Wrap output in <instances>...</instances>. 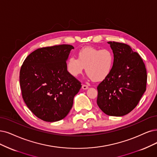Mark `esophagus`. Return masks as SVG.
<instances>
[{"mask_svg":"<svg viewBox=\"0 0 157 157\" xmlns=\"http://www.w3.org/2000/svg\"><path fill=\"white\" fill-rule=\"evenodd\" d=\"M88 88H89V86L87 85H82V89L83 90H86V89H87Z\"/></svg>","mask_w":157,"mask_h":157,"instance_id":"obj_1","label":"esophagus"}]
</instances>
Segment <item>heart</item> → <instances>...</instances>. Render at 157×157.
<instances>
[{
	"label": "heart",
	"mask_w": 157,
	"mask_h": 157,
	"mask_svg": "<svg viewBox=\"0 0 157 157\" xmlns=\"http://www.w3.org/2000/svg\"><path fill=\"white\" fill-rule=\"evenodd\" d=\"M78 59L70 57L66 63L68 73L77 78L85 68L89 77L98 82L106 78L114 67V57L113 52L109 49L100 50L88 46L78 52Z\"/></svg>",
	"instance_id": "obj_1"
}]
</instances>
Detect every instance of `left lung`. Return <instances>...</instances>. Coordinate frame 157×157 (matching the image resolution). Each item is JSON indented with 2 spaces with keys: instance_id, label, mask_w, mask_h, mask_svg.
Listing matches in <instances>:
<instances>
[{
  "instance_id": "obj_1",
  "label": "left lung",
  "mask_w": 157,
  "mask_h": 157,
  "mask_svg": "<svg viewBox=\"0 0 157 157\" xmlns=\"http://www.w3.org/2000/svg\"><path fill=\"white\" fill-rule=\"evenodd\" d=\"M108 44L114 54V67L98 86L97 104L109 116L122 117L136 107L146 90V68L130 46L114 41Z\"/></svg>"
}]
</instances>
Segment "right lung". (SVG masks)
<instances>
[{
  "label": "right lung",
  "mask_w": 157,
  "mask_h": 157,
  "mask_svg": "<svg viewBox=\"0 0 157 157\" xmlns=\"http://www.w3.org/2000/svg\"><path fill=\"white\" fill-rule=\"evenodd\" d=\"M74 46L60 44L36 50L20 71L22 98L40 120L54 122L63 119L72 107L81 82L70 75L66 63Z\"/></svg>",
  "instance_id": "obj_1"
}]
</instances>
